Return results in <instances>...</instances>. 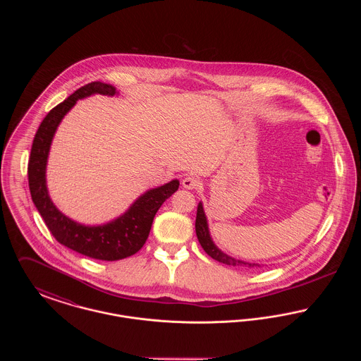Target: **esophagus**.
Wrapping results in <instances>:
<instances>
[{"mask_svg":"<svg viewBox=\"0 0 361 361\" xmlns=\"http://www.w3.org/2000/svg\"><path fill=\"white\" fill-rule=\"evenodd\" d=\"M200 185V180L196 178L195 176H187L183 180V187L187 189H196Z\"/></svg>","mask_w":361,"mask_h":361,"instance_id":"obj_1","label":"esophagus"}]
</instances>
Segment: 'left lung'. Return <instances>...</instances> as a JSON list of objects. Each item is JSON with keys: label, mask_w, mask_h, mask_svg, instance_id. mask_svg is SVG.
<instances>
[{"label": "left lung", "mask_w": 361, "mask_h": 361, "mask_svg": "<svg viewBox=\"0 0 361 361\" xmlns=\"http://www.w3.org/2000/svg\"><path fill=\"white\" fill-rule=\"evenodd\" d=\"M196 235H197V240L200 242L202 247L204 249L207 255L209 257L226 264V265H231V267H245V268H257L261 267L258 264H252V262H246V261H242V259H237V258H233L228 255L224 253L221 249H218V246L214 243V240L209 235V230H208V224H207V216L204 214V209H203V204L199 203L197 206V214H196Z\"/></svg>", "instance_id": "8db88e82"}]
</instances>
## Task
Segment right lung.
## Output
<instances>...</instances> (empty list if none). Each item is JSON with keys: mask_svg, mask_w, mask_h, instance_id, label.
I'll list each match as a JSON object with an SVG mask.
<instances>
[{"mask_svg": "<svg viewBox=\"0 0 361 361\" xmlns=\"http://www.w3.org/2000/svg\"><path fill=\"white\" fill-rule=\"evenodd\" d=\"M92 94L115 96L118 92L115 86L96 81L77 89L65 102L52 108L40 123L34 137L28 162V184L35 207L55 240L86 257L116 261L130 257L142 249L149 237L157 211L178 189L180 181L172 180L158 188L149 189L123 215L108 224L85 226L62 214L52 203L46 184L52 137L59 123L75 103Z\"/></svg>", "mask_w": 361, "mask_h": 361, "instance_id": "add662e5", "label": "right lung"}]
</instances>
